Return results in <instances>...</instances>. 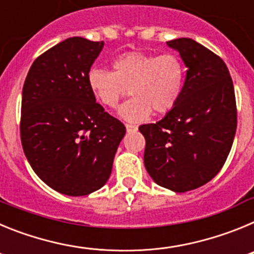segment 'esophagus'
I'll use <instances>...</instances> for the list:
<instances>
[{
  "instance_id": "1",
  "label": "esophagus",
  "mask_w": 254,
  "mask_h": 254,
  "mask_svg": "<svg viewBox=\"0 0 254 254\" xmlns=\"http://www.w3.org/2000/svg\"><path fill=\"white\" fill-rule=\"evenodd\" d=\"M126 129H127V132H134V131H137V126H134V125H126Z\"/></svg>"
}]
</instances>
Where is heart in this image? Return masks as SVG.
I'll use <instances>...</instances> for the list:
<instances>
[{"label":"heart","mask_w":254,"mask_h":254,"mask_svg":"<svg viewBox=\"0 0 254 254\" xmlns=\"http://www.w3.org/2000/svg\"><path fill=\"white\" fill-rule=\"evenodd\" d=\"M87 84L108 108H116L129 90L133 98L120 108L118 114L128 122H142L152 111L165 114L176 107L185 85V67L172 53L127 52L114 60L113 71L93 67Z\"/></svg>","instance_id":"b5f03b06"}]
</instances>
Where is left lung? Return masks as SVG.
I'll list each match as a JSON object with an SVG mask.
<instances>
[{"mask_svg": "<svg viewBox=\"0 0 254 254\" xmlns=\"http://www.w3.org/2000/svg\"><path fill=\"white\" fill-rule=\"evenodd\" d=\"M167 44L187 67L181 99L163 120L138 129L155 183L187 192L214 178L230 152L237 131L234 86L224 61L202 44L190 38Z\"/></svg>", "mask_w": 254, "mask_h": 254, "instance_id": "obj_1", "label": "left lung"}]
</instances>
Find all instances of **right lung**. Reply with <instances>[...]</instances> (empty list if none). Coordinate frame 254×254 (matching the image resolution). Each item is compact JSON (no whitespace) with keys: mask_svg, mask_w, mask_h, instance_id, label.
Masks as SVG:
<instances>
[{"mask_svg":"<svg viewBox=\"0 0 254 254\" xmlns=\"http://www.w3.org/2000/svg\"><path fill=\"white\" fill-rule=\"evenodd\" d=\"M104 47L73 37L31 64L22 87V149L38 177L67 196H86L107 183L126 127L104 112L87 75Z\"/></svg>","mask_w":254,"mask_h":254,"instance_id":"right-lung-1","label":"right lung"}]
</instances>
